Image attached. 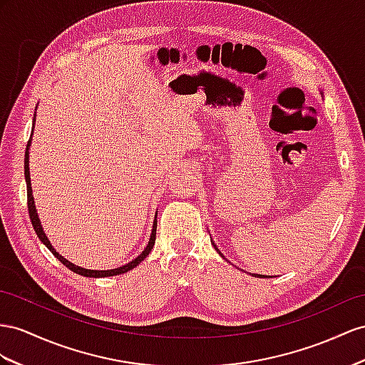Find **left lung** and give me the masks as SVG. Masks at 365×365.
I'll use <instances>...</instances> for the list:
<instances>
[{"label":"left lung","instance_id":"left-lung-1","mask_svg":"<svg viewBox=\"0 0 365 365\" xmlns=\"http://www.w3.org/2000/svg\"><path fill=\"white\" fill-rule=\"evenodd\" d=\"M212 245H214V244H212ZM214 248H216V245H214ZM216 250H217V248H216ZM217 251H219V250H217ZM219 255H220V253H219ZM257 276H259V277H267V276H262V274H257Z\"/></svg>","mask_w":365,"mask_h":365}]
</instances>
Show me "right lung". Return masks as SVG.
<instances>
[{
  "label": "right lung",
  "instance_id": "obj_1",
  "mask_svg": "<svg viewBox=\"0 0 365 365\" xmlns=\"http://www.w3.org/2000/svg\"><path fill=\"white\" fill-rule=\"evenodd\" d=\"M29 146H31V140L27 142V149H26V157H24V177H26V185H27V210H29V217H31V222H32V227L36 232V236H38V239L43 242V244L49 248L51 253L57 257L60 262L63 265H66L71 272L77 273V274H81V276H86V277H106V276H117V274H123V273H128L129 269H133L134 267H137L140 262H142L143 259H146V256L151 253V250L155 244V230H157V220L154 222V227H153V232H151V239H149V244L148 247L145 248V251H142V255H140L138 257H135L133 262H129L123 267L120 268H115V269H105V272H98V269H86V268H80L77 265L71 264L69 260L64 259L63 256H60L57 251L53 250V247L51 245L49 239L46 237L44 231H43V227L40 223V219L38 216H36V210H35V203H34V197H32V186H31V174H29Z\"/></svg>",
  "mask_w": 365,
  "mask_h": 365
}]
</instances>
